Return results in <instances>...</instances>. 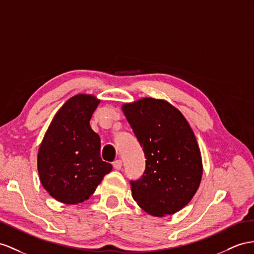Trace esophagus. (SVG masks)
<instances>
[{
	"instance_id": "1",
	"label": "esophagus",
	"mask_w": 254,
	"mask_h": 254,
	"mask_svg": "<svg viewBox=\"0 0 254 254\" xmlns=\"http://www.w3.org/2000/svg\"><path fill=\"white\" fill-rule=\"evenodd\" d=\"M113 165H114L116 170L119 171V170H121V167H122V161L121 160H116V161H114Z\"/></svg>"
}]
</instances>
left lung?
<instances>
[{"instance_id":"8db88e82","label":"left lung","mask_w":254,"mask_h":254,"mask_svg":"<svg viewBox=\"0 0 254 254\" xmlns=\"http://www.w3.org/2000/svg\"><path fill=\"white\" fill-rule=\"evenodd\" d=\"M122 110L146 159L141 177L129 181L133 198L155 217L179 211L196 193L203 174L189 123L171 104L151 97L125 104Z\"/></svg>"}]
</instances>
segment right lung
Here are the masks:
<instances>
[{"label":"right lung","instance_id":"add662e5","mask_svg":"<svg viewBox=\"0 0 254 254\" xmlns=\"http://www.w3.org/2000/svg\"><path fill=\"white\" fill-rule=\"evenodd\" d=\"M99 103L92 95L70 97L56 114L38 150L41 183L61 203L88 199L113 168L101 159L100 136L90 127Z\"/></svg>","mask_w":254,"mask_h":254}]
</instances>
